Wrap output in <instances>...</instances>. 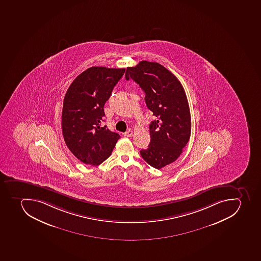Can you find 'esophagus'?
<instances>
[{
    "label": "esophagus",
    "mask_w": 261,
    "mask_h": 261,
    "mask_svg": "<svg viewBox=\"0 0 261 261\" xmlns=\"http://www.w3.org/2000/svg\"><path fill=\"white\" fill-rule=\"evenodd\" d=\"M133 130L132 129H128L127 132H125L124 133V136H126V137H132L133 136Z\"/></svg>",
    "instance_id": "1"
}]
</instances>
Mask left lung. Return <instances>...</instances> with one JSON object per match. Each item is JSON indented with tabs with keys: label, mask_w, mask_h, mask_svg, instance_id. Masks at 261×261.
Returning a JSON list of instances; mask_svg holds the SVG:
<instances>
[{
	"label": "left lung",
	"mask_w": 261,
	"mask_h": 261,
	"mask_svg": "<svg viewBox=\"0 0 261 261\" xmlns=\"http://www.w3.org/2000/svg\"><path fill=\"white\" fill-rule=\"evenodd\" d=\"M133 79L145 93L147 108L157 120L149 125L150 143L140 155L160 169L174 162L189 142L191 115L186 93L179 80L161 64L141 61L128 67L125 79Z\"/></svg>",
	"instance_id": "8db88e82"
}]
</instances>
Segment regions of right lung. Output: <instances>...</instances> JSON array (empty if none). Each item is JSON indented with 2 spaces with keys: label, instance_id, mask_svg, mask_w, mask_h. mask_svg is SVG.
<instances>
[{
  "label": "right lung",
  "instance_id": "right-lung-1",
  "mask_svg": "<svg viewBox=\"0 0 261 261\" xmlns=\"http://www.w3.org/2000/svg\"><path fill=\"white\" fill-rule=\"evenodd\" d=\"M125 68L92 67L73 80L66 92L62 132L68 149L86 165H98L111 155L120 135L101 126L104 105Z\"/></svg>",
  "mask_w": 261,
  "mask_h": 261
}]
</instances>
